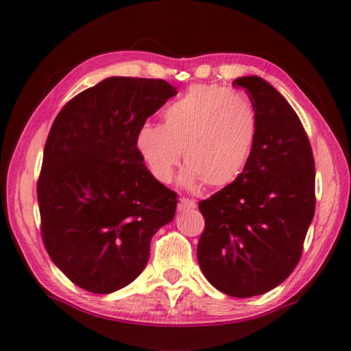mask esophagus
Segmentation results:
<instances>
[{
    "label": "esophagus",
    "mask_w": 351,
    "mask_h": 351,
    "mask_svg": "<svg viewBox=\"0 0 351 351\" xmlns=\"http://www.w3.org/2000/svg\"><path fill=\"white\" fill-rule=\"evenodd\" d=\"M180 206H181V210H191V208H196V202L193 199L182 197V199H180Z\"/></svg>",
    "instance_id": "obj_1"
}]
</instances>
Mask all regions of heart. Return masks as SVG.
Instances as JSON below:
<instances>
[{"mask_svg":"<svg viewBox=\"0 0 351 351\" xmlns=\"http://www.w3.org/2000/svg\"><path fill=\"white\" fill-rule=\"evenodd\" d=\"M256 131V111L244 95L195 86L162 111V125H140L136 147L156 181L170 182L184 154V185L225 187L244 170Z\"/></svg>","mask_w":351,"mask_h":351,"instance_id":"b5f03b06","label":"heart"}]
</instances>
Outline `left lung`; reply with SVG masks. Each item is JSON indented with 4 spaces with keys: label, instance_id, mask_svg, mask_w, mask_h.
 <instances>
[{
    "label": "left lung",
    "instance_id": "8db88e82",
    "mask_svg": "<svg viewBox=\"0 0 351 351\" xmlns=\"http://www.w3.org/2000/svg\"><path fill=\"white\" fill-rule=\"evenodd\" d=\"M232 84L256 111V138L241 175L199 202L197 261L214 288L245 299L280 285L299 264L315 213V162L299 116L270 83L250 75Z\"/></svg>",
    "mask_w": 351,
    "mask_h": 351
}]
</instances>
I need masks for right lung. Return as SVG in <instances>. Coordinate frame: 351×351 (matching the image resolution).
Segmentation results:
<instances>
[{
	"instance_id": "1",
	"label": "right lung",
	"mask_w": 351,
	"mask_h": 351,
	"mask_svg": "<svg viewBox=\"0 0 351 351\" xmlns=\"http://www.w3.org/2000/svg\"><path fill=\"white\" fill-rule=\"evenodd\" d=\"M178 92L164 80L110 77L81 92L51 126L37 182L49 258L86 291L110 294L145 270L178 195L156 181L136 134Z\"/></svg>"
}]
</instances>
